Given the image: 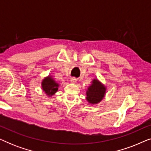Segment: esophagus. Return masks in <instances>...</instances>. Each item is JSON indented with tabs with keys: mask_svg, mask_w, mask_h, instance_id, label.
<instances>
[{
	"mask_svg": "<svg viewBox=\"0 0 151 151\" xmlns=\"http://www.w3.org/2000/svg\"><path fill=\"white\" fill-rule=\"evenodd\" d=\"M70 81H71V83H76V82H77V79L75 78H71Z\"/></svg>",
	"mask_w": 151,
	"mask_h": 151,
	"instance_id": "obj_1",
	"label": "esophagus"
}]
</instances>
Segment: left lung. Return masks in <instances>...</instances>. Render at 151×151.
Listing matches in <instances>:
<instances>
[{"label":"left lung","mask_w":151,"mask_h":151,"mask_svg":"<svg viewBox=\"0 0 151 151\" xmlns=\"http://www.w3.org/2000/svg\"><path fill=\"white\" fill-rule=\"evenodd\" d=\"M86 100L90 104H98L102 101L106 93V87L98 79L93 80L92 84L86 91Z\"/></svg>","instance_id":"1"}]
</instances>
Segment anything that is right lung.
<instances>
[{
  "label": "right lung",
  "mask_w": 151,
  "mask_h": 151,
  "mask_svg": "<svg viewBox=\"0 0 151 151\" xmlns=\"http://www.w3.org/2000/svg\"><path fill=\"white\" fill-rule=\"evenodd\" d=\"M58 86V83H57L51 76L44 78L42 82V90L49 97L52 96L57 92Z\"/></svg>",
  "instance_id": "right-lung-1"
}]
</instances>
